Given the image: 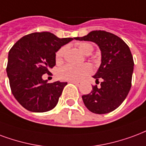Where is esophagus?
<instances>
[{
	"label": "esophagus",
	"instance_id": "34e87169",
	"mask_svg": "<svg viewBox=\"0 0 146 146\" xmlns=\"http://www.w3.org/2000/svg\"><path fill=\"white\" fill-rule=\"evenodd\" d=\"M70 82L74 84H76V86H80V85L81 84V81H70Z\"/></svg>",
	"mask_w": 146,
	"mask_h": 146
}]
</instances>
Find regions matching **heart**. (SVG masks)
Returning a JSON list of instances; mask_svg holds the SVG:
<instances>
[{
	"mask_svg": "<svg viewBox=\"0 0 146 146\" xmlns=\"http://www.w3.org/2000/svg\"><path fill=\"white\" fill-rule=\"evenodd\" d=\"M80 51L84 55H90L94 51V46L90 42H79L76 44ZM66 47H61L56 53V63H60L62 62L64 56ZM92 72V66L89 63L82 65V66H73L67 64L63 66L58 71V77L62 80L68 81H76L80 80L84 76H87Z\"/></svg>",
	"mask_w": 146,
	"mask_h": 146,
	"instance_id": "1",
	"label": "heart"
}]
</instances>
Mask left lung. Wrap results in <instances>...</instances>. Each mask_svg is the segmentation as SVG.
<instances>
[{
	"label": "left lung",
	"mask_w": 146,
	"mask_h": 146,
	"mask_svg": "<svg viewBox=\"0 0 146 146\" xmlns=\"http://www.w3.org/2000/svg\"><path fill=\"white\" fill-rule=\"evenodd\" d=\"M74 38L95 42L101 51V64L94 76L97 82L101 80L100 87L93 86L91 92L82 96L85 106L95 114L113 111L122 104L131 87L134 61L130 48L121 38L101 30Z\"/></svg>",
	"instance_id": "8db88e82"
}]
</instances>
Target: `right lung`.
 <instances>
[{
	"instance_id": "right-lung-1",
	"label": "right lung",
	"mask_w": 146,
	"mask_h": 146,
	"mask_svg": "<svg viewBox=\"0 0 146 146\" xmlns=\"http://www.w3.org/2000/svg\"><path fill=\"white\" fill-rule=\"evenodd\" d=\"M73 38H59L48 32L25 35L8 53L7 76L14 97L32 112H46L56 106L66 82L48 84L42 75L56 65V52Z\"/></svg>"
}]
</instances>
